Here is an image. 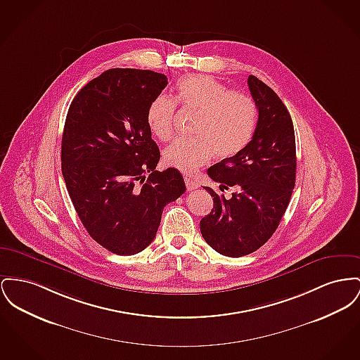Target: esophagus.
<instances>
[{"label":"esophagus","mask_w":360,"mask_h":360,"mask_svg":"<svg viewBox=\"0 0 360 360\" xmlns=\"http://www.w3.org/2000/svg\"><path fill=\"white\" fill-rule=\"evenodd\" d=\"M185 185H186L188 191H194L198 188V184L195 181H193L191 176H185Z\"/></svg>","instance_id":"1"}]
</instances>
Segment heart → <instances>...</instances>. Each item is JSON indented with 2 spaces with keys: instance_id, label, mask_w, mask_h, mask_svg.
I'll list each match as a JSON object with an SVG mask.
<instances>
[{
  "instance_id": "obj_1",
  "label": "heart",
  "mask_w": 360,
  "mask_h": 360,
  "mask_svg": "<svg viewBox=\"0 0 360 360\" xmlns=\"http://www.w3.org/2000/svg\"><path fill=\"white\" fill-rule=\"evenodd\" d=\"M175 101L198 110L193 131L195 136L176 137L163 156L174 169L193 172L204 166L212 155L220 160L231 159L248 146L253 136L257 107L253 99L230 91L227 85L207 75H189L176 82ZM176 105L165 94L158 95L147 110V124L159 140L174 133Z\"/></svg>"
}]
</instances>
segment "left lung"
Listing matches in <instances>:
<instances>
[{
  "instance_id": "obj_1",
  "label": "left lung",
  "mask_w": 360,
  "mask_h": 360,
  "mask_svg": "<svg viewBox=\"0 0 360 360\" xmlns=\"http://www.w3.org/2000/svg\"><path fill=\"white\" fill-rule=\"evenodd\" d=\"M258 121L252 140L238 155L208 169L220 191L235 189L231 198L207 188L213 210L200 230L217 253L242 257L259 249L274 235L295 186V133L291 115L275 91L249 76Z\"/></svg>"
}]
</instances>
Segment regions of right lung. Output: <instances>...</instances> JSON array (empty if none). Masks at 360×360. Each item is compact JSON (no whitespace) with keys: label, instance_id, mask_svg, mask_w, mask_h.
<instances>
[{"label":"right lung","instance_id":"add662e5","mask_svg":"<svg viewBox=\"0 0 360 360\" xmlns=\"http://www.w3.org/2000/svg\"><path fill=\"white\" fill-rule=\"evenodd\" d=\"M167 83L153 70L108 69L68 110L61 147L66 189L89 236L111 253L143 252L165 207L186 191L178 169H155L160 152L147 110Z\"/></svg>","mask_w":360,"mask_h":360}]
</instances>
